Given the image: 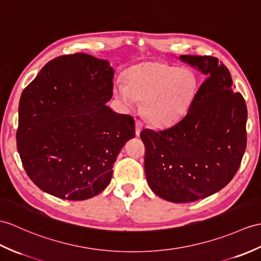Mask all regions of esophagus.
I'll return each instance as SVG.
<instances>
[{"instance_id":"esophagus-1","label":"esophagus","mask_w":261,"mask_h":261,"mask_svg":"<svg viewBox=\"0 0 261 261\" xmlns=\"http://www.w3.org/2000/svg\"><path fill=\"white\" fill-rule=\"evenodd\" d=\"M142 126H143V124H142L141 121L137 120V121H136V135H137V136H140V132H141V130H142Z\"/></svg>"}]
</instances>
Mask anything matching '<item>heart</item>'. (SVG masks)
<instances>
[{"instance_id": "b5f03b06", "label": "heart", "mask_w": 261, "mask_h": 261, "mask_svg": "<svg viewBox=\"0 0 261 261\" xmlns=\"http://www.w3.org/2000/svg\"><path fill=\"white\" fill-rule=\"evenodd\" d=\"M199 89L193 71L160 62H145L133 66L124 80L114 82L113 93L125 109L142 101V112L150 123L169 126L189 111Z\"/></svg>"}]
</instances>
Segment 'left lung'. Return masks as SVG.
Listing matches in <instances>:
<instances>
[{
  "label": "left lung",
  "mask_w": 261,
  "mask_h": 261,
  "mask_svg": "<svg viewBox=\"0 0 261 261\" xmlns=\"http://www.w3.org/2000/svg\"><path fill=\"white\" fill-rule=\"evenodd\" d=\"M179 59L205 80L178 123L162 131L142 130L140 137L151 190L170 202L186 203L220 191L234 177L247 144V106L218 59Z\"/></svg>",
  "instance_id": "1"
}]
</instances>
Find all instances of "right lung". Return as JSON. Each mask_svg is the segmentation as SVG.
Listing matches in <instances>:
<instances>
[{
    "label": "right lung",
    "instance_id": "obj_1",
    "mask_svg": "<svg viewBox=\"0 0 261 261\" xmlns=\"http://www.w3.org/2000/svg\"><path fill=\"white\" fill-rule=\"evenodd\" d=\"M114 70L90 54L47 62L23 90L17 150L41 190L65 200H86L110 184L113 163L135 138V120L114 112Z\"/></svg>",
    "mask_w": 261,
    "mask_h": 261
}]
</instances>
